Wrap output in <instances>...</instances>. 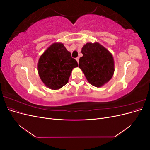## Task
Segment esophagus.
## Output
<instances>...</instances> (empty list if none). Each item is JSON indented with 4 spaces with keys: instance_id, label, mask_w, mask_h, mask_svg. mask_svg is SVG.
<instances>
[{
    "instance_id": "34e87169",
    "label": "esophagus",
    "mask_w": 150,
    "mask_h": 150,
    "mask_svg": "<svg viewBox=\"0 0 150 150\" xmlns=\"http://www.w3.org/2000/svg\"><path fill=\"white\" fill-rule=\"evenodd\" d=\"M76 60L77 61V62H79V57H78L77 58H76Z\"/></svg>"
}]
</instances>
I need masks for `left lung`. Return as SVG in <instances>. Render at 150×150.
<instances>
[{"label":"left lung","instance_id":"obj_1","mask_svg":"<svg viewBox=\"0 0 150 150\" xmlns=\"http://www.w3.org/2000/svg\"><path fill=\"white\" fill-rule=\"evenodd\" d=\"M79 67L88 82L95 87L107 83L115 72V62L110 52L98 42H88L83 47Z\"/></svg>","mask_w":150,"mask_h":150}]
</instances>
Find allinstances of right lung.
Returning <instances> with one entry per match:
<instances>
[{
    "label": "right lung",
    "mask_w": 150,
    "mask_h": 150,
    "mask_svg": "<svg viewBox=\"0 0 150 150\" xmlns=\"http://www.w3.org/2000/svg\"><path fill=\"white\" fill-rule=\"evenodd\" d=\"M78 66L63 44L54 43L40 56L38 73L45 86L56 90L67 83L72 69Z\"/></svg>",
    "instance_id": "obj_1"
}]
</instances>
